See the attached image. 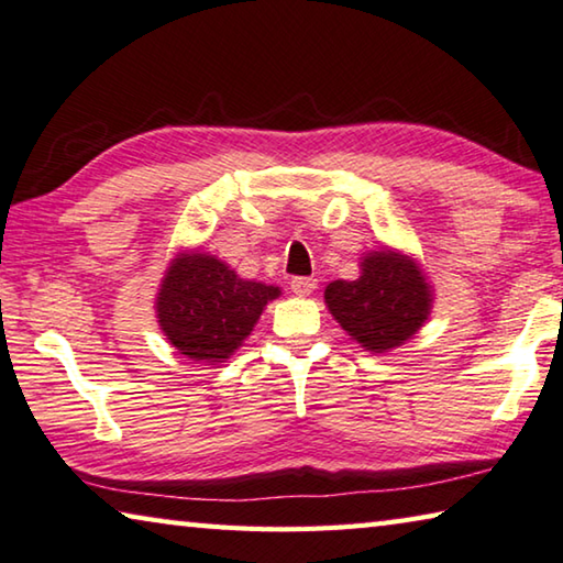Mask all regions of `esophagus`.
Returning <instances> with one entry per match:
<instances>
[{"instance_id":"34e87169","label":"esophagus","mask_w":563,"mask_h":563,"mask_svg":"<svg viewBox=\"0 0 563 563\" xmlns=\"http://www.w3.org/2000/svg\"><path fill=\"white\" fill-rule=\"evenodd\" d=\"M289 287L294 294H299V297H309V294L317 289V279L314 276H294Z\"/></svg>"}]
</instances>
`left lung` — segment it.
I'll return each instance as SVG.
<instances>
[{
	"label": "left lung",
	"instance_id": "left-lung-1",
	"mask_svg": "<svg viewBox=\"0 0 563 563\" xmlns=\"http://www.w3.org/2000/svg\"><path fill=\"white\" fill-rule=\"evenodd\" d=\"M324 299L339 324L372 352L407 342L431 309V294L419 266L391 252L368 254L362 276L331 282Z\"/></svg>",
	"mask_w": 563,
	"mask_h": 563
}]
</instances>
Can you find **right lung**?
<instances>
[{
  "label": "right lung",
  "mask_w": 563,
  "mask_h": 563,
  "mask_svg": "<svg viewBox=\"0 0 563 563\" xmlns=\"http://www.w3.org/2000/svg\"><path fill=\"white\" fill-rule=\"evenodd\" d=\"M279 289L239 276L207 254L174 260L156 297V317L179 354L219 362L242 346L249 331Z\"/></svg>",
  "instance_id": "add662e5"
}]
</instances>
